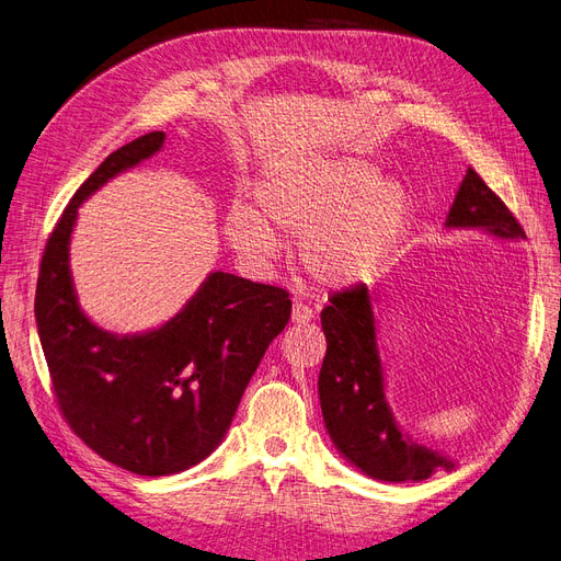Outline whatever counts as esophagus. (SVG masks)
<instances>
[{
	"label": "esophagus",
	"mask_w": 561,
	"mask_h": 561,
	"mask_svg": "<svg viewBox=\"0 0 561 561\" xmlns=\"http://www.w3.org/2000/svg\"><path fill=\"white\" fill-rule=\"evenodd\" d=\"M312 319H314L312 307L305 305V302H296V305H294V312H291V321H294V323L307 325Z\"/></svg>",
	"instance_id": "34e87169"
}]
</instances>
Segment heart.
Instances as JSON below:
<instances>
[{
  "instance_id": "obj_1",
  "label": "heart",
  "mask_w": 561,
  "mask_h": 561,
  "mask_svg": "<svg viewBox=\"0 0 561 561\" xmlns=\"http://www.w3.org/2000/svg\"><path fill=\"white\" fill-rule=\"evenodd\" d=\"M254 207L231 205L226 236L252 263L277 256L267 222L298 238V259L323 284H354L396 254L407 238L413 203L404 186L381 178L360 157L277 163L254 186Z\"/></svg>"
}]
</instances>
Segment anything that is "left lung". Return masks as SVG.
Here are the masks:
<instances>
[{
	"instance_id": "left-lung-1",
	"label": "left lung",
	"mask_w": 561,
	"mask_h": 561,
	"mask_svg": "<svg viewBox=\"0 0 561 561\" xmlns=\"http://www.w3.org/2000/svg\"><path fill=\"white\" fill-rule=\"evenodd\" d=\"M446 226L485 228L496 238H525L520 221L471 165L455 194ZM328 300L321 312L328 348L319 375V400L330 439L360 471L388 483L425 481L437 469H453L444 455L413 444L392 421L383 398L367 286L356 284Z\"/></svg>"
}]
</instances>
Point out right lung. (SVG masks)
Returning <instances> with one entry per match:
<instances>
[{
	"mask_svg": "<svg viewBox=\"0 0 561 561\" xmlns=\"http://www.w3.org/2000/svg\"><path fill=\"white\" fill-rule=\"evenodd\" d=\"M163 138L152 131L122 145L80 184L48 236L34 298L59 413L103 460L138 476L184 471L217 448L291 319L284 288L228 273H213L175 319L145 335H111L80 312L69 273L78 205Z\"/></svg>",
	"mask_w": 561,
	"mask_h": 561,
	"instance_id": "1",
	"label": "right lung"
}]
</instances>
